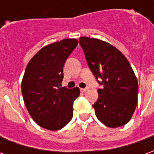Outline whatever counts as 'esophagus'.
Wrapping results in <instances>:
<instances>
[{
	"label": "esophagus",
	"instance_id": "34e87169",
	"mask_svg": "<svg viewBox=\"0 0 154 154\" xmlns=\"http://www.w3.org/2000/svg\"><path fill=\"white\" fill-rule=\"evenodd\" d=\"M81 91H83V92H85V91H88V88H87V87H86V88H81Z\"/></svg>",
	"mask_w": 154,
	"mask_h": 154
}]
</instances>
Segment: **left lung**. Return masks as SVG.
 Returning <instances> with one entry per match:
<instances>
[{
	"instance_id": "obj_1",
	"label": "left lung",
	"mask_w": 154,
	"mask_h": 154,
	"mask_svg": "<svg viewBox=\"0 0 154 154\" xmlns=\"http://www.w3.org/2000/svg\"><path fill=\"white\" fill-rule=\"evenodd\" d=\"M89 68L102 89L94 104L97 119L116 128L129 122L138 103V80L129 61L113 45L98 38L81 37Z\"/></svg>"
}]
</instances>
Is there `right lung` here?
Returning a JSON list of instances; mask_svg holds the SVG:
<instances>
[{"instance_id": "obj_1", "label": "right lung", "mask_w": 154, "mask_h": 154, "mask_svg": "<svg viewBox=\"0 0 154 154\" xmlns=\"http://www.w3.org/2000/svg\"><path fill=\"white\" fill-rule=\"evenodd\" d=\"M76 38H64L44 46L25 68L21 91L25 106L36 124L48 130H58L73 116V102L79 97L78 87H59L63 66L77 47Z\"/></svg>"}]
</instances>
